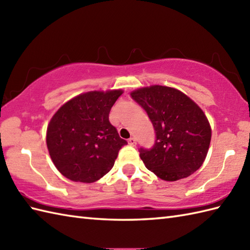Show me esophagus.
<instances>
[{"mask_svg": "<svg viewBox=\"0 0 250 250\" xmlns=\"http://www.w3.org/2000/svg\"><path fill=\"white\" fill-rule=\"evenodd\" d=\"M128 143H129L130 146H135L136 145V140L134 139V137H131V139H129Z\"/></svg>", "mask_w": 250, "mask_h": 250, "instance_id": "34e87169", "label": "esophagus"}]
</instances>
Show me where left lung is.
Segmentation results:
<instances>
[{"label":"left lung","instance_id":"obj_1","mask_svg":"<svg viewBox=\"0 0 250 250\" xmlns=\"http://www.w3.org/2000/svg\"><path fill=\"white\" fill-rule=\"evenodd\" d=\"M131 97L145 109L156 133L150 149L139 150L145 167L167 182L186 178L199 169L211 137L203 110L179 90L159 84L137 89Z\"/></svg>","mask_w":250,"mask_h":250}]
</instances>
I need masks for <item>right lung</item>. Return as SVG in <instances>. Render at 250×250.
Instances as JSON below:
<instances>
[{
    "mask_svg": "<svg viewBox=\"0 0 250 250\" xmlns=\"http://www.w3.org/2000/svg\"><path fill=\"white\" fill-rule=\"evenodd\" d=\"M121 90L79 94L58 109L47 128L46 142L52 162L63 176L93 183L107 174L122 146L108 116Z\"/></svg>",
    "mask_w": 250,
    "mask_h": 250,
    "instance_id": "add662e5",
    "label": "right lung"
}]
</instances>
